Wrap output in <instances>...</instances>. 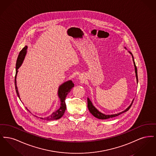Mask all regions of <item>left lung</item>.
Here are the masks:
<instances>
[{
	"instance_id": "left-lung-1",
	"label": "left lung",
	"mask_w": 156,
	"mask_h": 156,
	"mask_svg": "<svg viewBox=\"0 0 156 156\" xmlns=\"http://www.w3.org/2000/svg\"><path fill=\"white\" fill-rule=\"evenodd\" d=\"M129 52H130V54H131L132 55V54L131 52H130V51H129ZM132 57H133L134 66V69H135L136 77V80H137V82L138 83V76H137V67H136V64H135V62H134V61L133 57V55H132ZM133 101L134 99L132 101V102L131 104L130 105V106H129L126 109H125V111H123L122 112H120V113H117V114L111 115H105L104 113H101V112L98 111V109H96V108H95V106L92 105V102H91V101H90V99H89L88 98V109H89V112H90V113H91L94 116H95V118H97L98 119H109V118H114V117H116V116H118L119 115H120V114H122V113H124V112H125L127 111L130 108L131 106L132 105V104H133Z\"/></svg>"
}]
</instances>
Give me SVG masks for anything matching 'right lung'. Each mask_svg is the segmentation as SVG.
Instances as JSON below:
<instances>
[{"label": "right lung", "instance_id": "1", "mask_svg": "<svg viewBox=\"0 0 156 156\" xmlns=\"http://www.w3.org/2000/svg\"><path fill=\"white\" fill-rule=\"evenodd\" d=\"M27 46L26 45L20 51V52L18 55L17 61H16V72L15 78V89H16V94H17L18 97L19 98V99H20V96H19V92H18L17 84H16V76H17V72H18L17 69L19 68V67L21 66L23 61L24 59L25 55H26V52H27ZM74 87V84L73 81H71V80L66 82L63 83L62 85H61L59 87L58 90V96L59 97L60 102H61V105H60V107H59V109L58 110H57L56 111L54 112L51 115H50L47 117L40 118L43 119V120H57V119H60L64 115V112L66 110V102H65L66 98L67 97L68 94L71 91V90ZM26 108L27 109V110L28 111H29V109L26 107ZM29 112L31 113L30 111H29ZM34 116L37 117L35 115H34Z\"/></svg>", "mask_w": 156, "mask_h": 156}]
</instances>
